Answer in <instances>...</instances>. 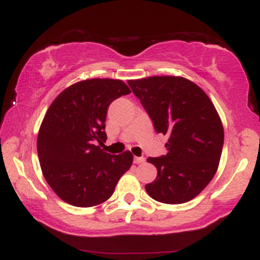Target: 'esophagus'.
<instances>
[{
	"label": "esophagus",
	"mask_w": 260,
	"mask_h": 260,
	"mask_svg": "<svg viewBox=\"0 0 260 260\" xmlns=\"http://www.w3.org/2000/svg\"><path fill=\"white\" fill-rule=\"evenodd\" d=\"M145 161V159L143 156H140V157H134V164H137V165H138V164H143Z\"/></svg>",
	"instance_id": "34e87169"
}]
</instances>
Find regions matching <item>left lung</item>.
<instances>
[{"label":"left lung","mask_w":260,"mask_h":260,"mask_svg":"<svg viewBox=\"0 0 260 260\" xmlns=\"http://www.w3.org/2000/svg\"><path fill=\"white\" fill-rule=\"evenodd\" d=\"M156 133L168 136V154L148 157L157 170L148 194L165 204L189 202L213 180L223 145V127L203 89L182 77L154 76L128 82Z\"/></svg>","instance_id":"obj_1"}]
</instances>
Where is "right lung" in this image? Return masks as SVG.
Instances as JSON below:
<instances>
[{
	"mask_svg": "<svg viewBox=\"0 0 260 260\" xmlns=\"http://www.w3.org/2000/svg\"><path fill=\"white\" fill-rule=\"evenodd\" d=\"M129 92L120 79H86L50 105L39 129L38 155L45 180L63 202L80 208L101 204L132 166L131 151L111 155L100 147L107 139L110 104Z\"/></svg>",
	"mask_w": 260,
	"mask_h": 260,
	"instance_id": "right-lung-1",
	"label": "right lung"
}]
</instances>
